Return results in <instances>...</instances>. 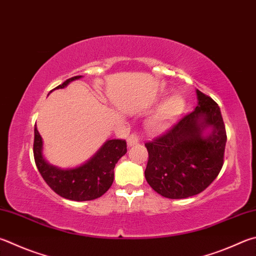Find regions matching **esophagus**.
Segmentation results:
<instances>
[{
  "mask_svg": "<svg viewBox=\"0 0 256 256\" xmlns=\"http://www.w3.org/2000/svg\"><path fill=\"white\" fill-rule=\"evenodd\" d=\"M138 142H140V136H138V134H131L128 138V146H133L134 144H138Z\"/></svg>",
  "mask_w": 256,
  "mask_h": 256,
  "instance_id": "1",
  "label": "esophagus"
}]
</instances>
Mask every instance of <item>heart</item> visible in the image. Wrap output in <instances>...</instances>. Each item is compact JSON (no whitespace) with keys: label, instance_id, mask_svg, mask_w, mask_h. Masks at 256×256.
Returning <instances> with one entry per match:
<instances>
[{"label":"heart","instance_id":"heart-1","mask_svg":"<svg viewBox=\"0 0 256 256\" xmlns=\"http://www.w3.org/2000/svg\"><path fill=\"white\" fill-rule=\"evenodd\" d=\"M184 106L186 103L184 97L180 95H174L164 100L154 110V113L148 118V131L151 133H159L164 131L182 114Z\"/></svg>","mask_w":256,"mask_h":256}]
</instances>
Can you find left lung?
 Listing matches in <instances>:
<instances>
[{"instance_id":"8db88e82","label":"left lung","mask_w":256,"mask_h":256,"mask_svg":"<svg viewBox=\"0 0 256 256\" xmlns=\"http://www.w3.org/2000/svg\"><path fill=\"white\" fill-rule=\"evenodd\" d=\"M196 92L194 112L146 143L148 160L144 176L166 198L182 199L204 192L224 164L227 136L220 108L209 96Z\"/></svg>"}]
</instances>
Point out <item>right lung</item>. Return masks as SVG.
<instances>
[{"label":"right lung","instance_id":"add662e5","mask_svg":"<svg viewBox=\"0 0 256 256\" xmlns=\"http://www.w3.org/2000/svg\"><path fill=\"white\" fill-rule=\"evenodd\" d=\"M80 78L82 76L69 78L54 90L64 88L69 82ZM42 150V138L38 128H34V156L36 168L44 180L59 196L69 200L86 202L103 196L112 186L115 164L126 153V142L108 140L85 164L68 169L50 164L44 159Z\"/></svg>","mask_w":256,"mask_h":256}]
</instances>
